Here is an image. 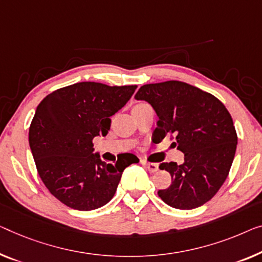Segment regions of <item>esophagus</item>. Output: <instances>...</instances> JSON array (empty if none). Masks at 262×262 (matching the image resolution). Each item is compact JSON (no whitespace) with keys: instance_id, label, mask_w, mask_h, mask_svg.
I'll list each match as a JSON object with an SVG mask.
<instances>
[{"instance_id":"esophagus-1","label":"esophagus","mask_w":262,"mask_h":262,"mask_svg":"<svg viewBox=\"0 0 262 262\" xmlns=\"http://www.w3.org/2000/svg\"><path fill=\"white\" fill-rule=\"evenodd\" d=\"M142 165L146 167V168L150 171V173H155L156 170L159 169V165L158 163H153V162H146V161H141Z\"/></svg>"}]
</instances>
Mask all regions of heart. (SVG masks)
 <instances>
[{
	"mask_svg": "<svg viewBox=\"0 0 262 262\" xmlns=\"http://www.w3.org/2000/svg\"><path fill=\"white\" fill-rule=\"evenodd\" d=\"M140 104H146V103H139V104H136V106H140Z\"/></svg>",
	"mask_w": 262,
	"mask_h": 262,
	"instance_id": "heart-1",
	"label": "heart"
}]
</instances>
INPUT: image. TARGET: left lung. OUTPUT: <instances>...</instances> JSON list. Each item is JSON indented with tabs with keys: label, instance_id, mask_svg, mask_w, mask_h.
I'll return each instance as SVG.
<instances>
[{
	"label": "left lung",
	"instance_id": "8db88e82",
	"mask_svg": "<svg viewBox=\"0 0 262 262\" xmlns=\"http://www.w3.org/2000/svg\"><path fill=\"white\" fill-rule=\"evenodd\" d=\"M135 99L149 102L159 116L153 136L169 135L185 154L182 165H160L173 181L159 196L178 209L206 204L224 185L235 155L237 135L227 108L210 93L174 80L144 84Z\"/></svg>",
	"mask_w": 262,
	"mask_h": 262
}]
</instances>
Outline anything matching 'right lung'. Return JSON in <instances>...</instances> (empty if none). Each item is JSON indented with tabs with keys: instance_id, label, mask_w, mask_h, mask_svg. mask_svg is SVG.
I'll return each mask as SVG.
<instances>
[{
	"instance_id": "obj_1",
	"label": "right lung",
	"mask_w": 262,
	"mask_h": 262,
	"mask_svg": "<svg viewBox=\"0 0 262 262\" xmlns=\"http://www.w3.org/2000/svg\"><path fill=\"white\" fill-rule=\"evenodd\" d=\"M138 85L79 82L56 89L41 101L29 127V146L37 173L62 204L93 210L112 200L124 168L139 162L119 155L114 165L93 154L95 136H106L112 120Z\"/></svg>"
}]
</instances>
